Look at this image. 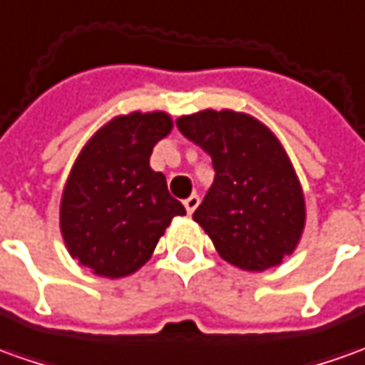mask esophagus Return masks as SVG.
<instances>
[{"label": "esophagus", "instance_id": "34e87169", "mask_svg": "<svg viewBox=\"0 0 365 365\" xmlns=\"http://www.w3.org/2000/svg\"><path fill=\"white\" fill-rule=\"evenodd\" d=\"M183 205H185V212L192 215L193 212H195V207L200 205V195H197V193H192V195L183 202Z\"/></svg>", "mask_w": 365, "mask_h": 365}]
</instances>
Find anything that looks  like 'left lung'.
<instances>
[{
	"label": "left lung",
	"instance_id": "obj_1",
	"mask_svg": "<svg viewBox=\"0 0 365 365\" xmlns=\"http://www.w3.org/2000/svg\"><path fill=\"white\" fill-rule=\"evenodd\" d=\"M178 128L214 163V183L193 220L217 254L245 272L279 266L302 240L306 200L276 133L234 110L182 115Z\"/></svg>",
	"mask_w": 365,
	"mask_h": 365
}]
</instances>
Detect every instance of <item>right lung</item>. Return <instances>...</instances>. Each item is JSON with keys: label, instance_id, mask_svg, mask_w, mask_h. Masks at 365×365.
I'll return each instance as SVG.
<instances>
[{"label": "right lung", "instance_id": "1", "mask_svg": "<svg viewBox=\"0 0 365 365\" xmlns=\"http://www.w3.org/2000/svg\"><path fill=\"white\" fill-rule=\"evenodd\" d=\"M173 128L165 111H131L101 125L71 165L59 203L69 255L101 277L135 274L185 207L150 168L153 145Z\"/></svg>", "mask_w": 365, "mask_h": 365}]
</instances>
